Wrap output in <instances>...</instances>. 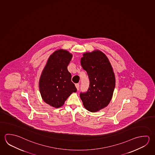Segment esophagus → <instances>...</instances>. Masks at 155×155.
I'll use <instances>...</instances> for the list:
<instances>
[{"label":"esophagus","mask_w":155,"mask_h":155,"mask_svg":"<svg viewBox=\"0 0 155 155\" xmlns=\"http://www.w3.org/2000/svg\"><path fill=\"white\" fill-rule=\"evenodd\" d=\"M75 86H76V87L77 89V90H79V84H75Z\"/></svg>","instance_id":"esophagus-1"}]
</instances>
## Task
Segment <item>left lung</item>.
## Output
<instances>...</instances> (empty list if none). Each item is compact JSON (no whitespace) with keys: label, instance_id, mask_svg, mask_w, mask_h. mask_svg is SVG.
Wrapping results in <instances>:
<instances>
[{"label":"left lung","instance_id":"obj_1","mask_svg":"<svg viewBox=\"0 0 155 155\" xmlns=\"http://www.w3.org/2000/svg\"><path fill=\"white\" fill-rule=\"evenodd\" d=\"M81 63L89 78V87L80 97L85 109L92 113L108 106L115 86V77L108 58L99 50L86 52Z\"/></svg>","mask_w":155,"mask_h":155}]
</instances>
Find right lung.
I'll use <instances>...</instances> for the list:
<instances>
[{
	"mask_svg": "<svg viewBox=\"0 0 155 155\" xmlns=\"http://www.w3.org/2000/svg\"><path fill=\"white\" fill-rule=\"evenodd\" d=\"M72 54L65 49H58L49 56L39 80L42 100L55 108H60L77 89L71 81L68 66Z\"/></svg>",
	"mask_w": 155,
	"mask_h": 155,
	"instance_id": "add662e5",
	"label": "right lung"
}]
</instances>
